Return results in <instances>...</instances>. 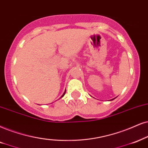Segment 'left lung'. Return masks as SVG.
I'll list each match as a JSON object with an SVG mask.
<instances>
[{"instance_id": "1", "label": "left lung", "mask_w": 148, "mask_h": 148, "mask_svg": "<svg viewBox=\"0 0 148 148\" xmlns=\"http://www.w3.org/2000/svg\"><path fill=\"white\" fill-rule=\"evenodd\" d=\"M115 98H113V99H111V100H114V99H115Z\"/></svg>"}]
</instances>
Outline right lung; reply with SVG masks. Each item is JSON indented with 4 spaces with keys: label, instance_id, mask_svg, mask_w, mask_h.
I'll list each match as a JSON object with an SVG mask.
<instances>
[{
    "label": "right lung",
    "instance_id": "obj_1",
    "mask_svg": "<svg viewBox=\"0 0 148 148\" xmlns=\"http://www.w3.org/2000/svg\"><path fill=\"white\" fill-rule=\"evenodd\" d=\"M65 92H66V91H65V92H64V93H63V94L62 95V96H61V98H62V97H63V96H64V95H65Z\"/></svg>",
    "mask_w": 148,
    "mask_h": 148
}]
</instances>
